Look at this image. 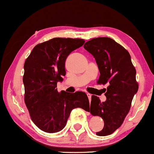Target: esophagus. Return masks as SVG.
<instances>
[{"label": "esophagus", "instance_id": "34e87169", "mask_svg": "<svg viewBox=\"0 0 154 154\" xmlns=\"http://www.w3.org/2000/svg\"><path fill=\"white\" fill-rule=\"evenodd\" d=\"M87 95H88V98H89V100H91V95L90 94V93H87Z\"/></svg>", "mask_w": 154, "mask_h": 154}]
</instances>
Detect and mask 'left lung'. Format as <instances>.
I'll use <instances>...</instances> for the list:
<instances>
[{"instance_id": "8db88e82", "label": "left lung", "mask_w": 154, "mask_h": 154, "mask_svg": "<svg viewBox=\"0 0 154 154\" xmlns=\"http://www.w3.org/2000/svg\"><path fill=\"white\" fill-rule=\"evenodd\" d=\"M84 48L96 61L100 75L98 84H109L106 101L100 102L95 95L91 97L89 111L104 122L103 128L96 135H111L123 123L138 90L135 68L128 51L111 38H93L86 42Z\"/></svg>"}]
</instances>
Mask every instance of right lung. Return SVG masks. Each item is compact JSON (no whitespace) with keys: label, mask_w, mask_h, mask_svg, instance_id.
I'll return each mask as SVG.
<instances>
[{"label":"right lung","mask_w":154,"mask_h":154,"mask_svg":"<svg viewBox=\"0 0 154 154\" xmlns=\"http://www.w3.org/2000/svg\"><path fill=\"white\" fill-rule=\"evenodd\" d=\"M84 43L83 39L55 38L38 44L26 59L24 102L32 122L44 132L54 133L63 130L75 108L89 111L85 93H59L56 88L66 75L67 56Z\"/></svg>","instance_id":"obj_1"}]
</instances>
